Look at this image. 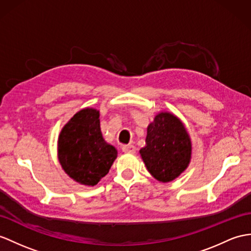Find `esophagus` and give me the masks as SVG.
<instances>
[{
    "instance_id": "34e87169",
    "label": "esophagus",
    "mask_w": 251,
    "mask_h": 251,
    "mask_svg": "<svg viewBox=\"0 0 251 251\" xmlns=\"http://www.w3.org/2000/svg\"><path fill=\"white\" fill-rule=\"evenodd\" d=\"M122 151L126 152V153H135L136 148L133 145H125L122 146Z\"/></svg>"
}]
</instances>
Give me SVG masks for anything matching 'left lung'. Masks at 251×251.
<instances>
[{"mask_svg": "<svg viewBox=\"0 0 251 251\" xmlns=\"http://www.w3.org/2000/svg\"><path fill=\"white\" fill-rule=\"evenodd\" d=\"M148 172L161 182L176 179L187 167L192 145L182 122L169 113H161L149 125L146 146L140 149Z\"/></svg>", "mask_w": 251, "mask_h": 251, "instance_id": "obj_1", "label": "left lung"}]
</instances>
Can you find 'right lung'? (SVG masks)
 Instances as JSON below:
<instances>
[{
  "label": "right lung",
  "instance_id": "add662e5",
  "mask_svg": "<svg viewBox=\"0 0 251 251\" xmlns=\"http://www.w3.org/2000/svg\"><path fill=\"white\" fill-rule=\"evenodd\" d=\"M117 150L105 143L99 112L85 108L76 113L60 132L58 158L70 178L84 185H96L111 168Z\"/></svg>",
  "mask_w": 251,
  "mask_h": 251
}]
</instances>
